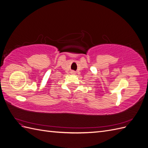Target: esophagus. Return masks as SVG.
Listing matches in <instances>:
<instances>
[{"label": "esophagus", "mask_w": 148, "mask_h": 148, "mask_svg": "<svg viewBox=\"0 0 148 148\" xmlns=\"http://www.w3.org/2000/svg\"><path fill=\"white\" fill-rule=\"evenodd\" d=\"M74 73H75V72H74Z\"/></svg>", "instance_id": "1"}]
</instances>
